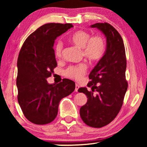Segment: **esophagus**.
<instances>
[{
  "instance_id": "1",
  "label": "esophagus",
  "mask_w": 147,
  "mask_h": 147,
  "mask_svg": "<svg viewBox=\"0 0 147 147\" xmlns=\"http://www.w3.org/2000/svg\"><path fill=\"white\" fill-rule=\"evenodd\" d=\"M79 88H80V86H79L78 84H75V91L76 92H78V90Z\"/></svg>"
}]
</instances>
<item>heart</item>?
<instances>
[{
  "mask_svg": "<svg viewBox=\"0 0 147 147\" xmlns=\"http://www.w3.org/2000/svg\"><path fill=\"white\" fill-rule=\"evenodd\" d=\"M70 43L78 48L82 49V55L92 62H96L103 58L106 51L105 39L100 35H94L91 37L88 32L78 30L69 37ZM63 43L58 41L54 47V53L56 58H59L62 55ZM87 71L86 64L77 66H70L66 69L65 75L72 79L79 80L83 78Z\"/></svg>",
  "mask_w": 147,
  "mask_h": 147,
  "instance_id": "b5f03b06",
  "label": "heart"
}]
</instances>
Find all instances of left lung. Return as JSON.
<instances>
[{"instance_id":"8db88e82","label":"left lung","mask_w":147,"mask_h":147,"mask_svg":"<svg viewBox=\"0 0 147 147\" xmlns=\"http://www.w3.org/2000/svg\"><path fill=\"white\" fill-rule=\"evenodd\" d=\"M91 27L98 28L105 35L106 51L89 75L88 86L91 91L86 88L78 89L88 98L86 104L80 109V115L87 125L101 128L116 117L123 106L128 89L126 53L122 37L111 24L96 23Z\"/></svg>"}]
</instances>
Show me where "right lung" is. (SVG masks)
<instances>
[{
  "instance_id": "1",
  "label": "right lung",
  "mask_w": 147,
  "mask_h": 147,
  "mask_svg": "<svg viewBox=\"0 0 147 147\" xmlns=\"http://www.w3.org/2000/svg\"><path fill=\"white\" fill-rule=\"evenodd\" d=\"M73 25L47 23L26 39L17 59V100L25 117L36 124L51 123L58 115L59 103L75 89V83L64 78L59 84H49L57 62L54 41Z\"/></svg>"
}]
</instances>
